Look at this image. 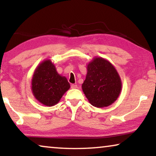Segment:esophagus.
<instances>
[{
	"label": "esophagus",
	"instance_id": "esophagus-1",
	"mask_svg": "<svg viewBox=\"0 0 156 156\" xmlns=\"http://www.w3.org/2000/svg\"><path fill=\"white\" fill-rule=\"evenodd\" d=\"M71 88L72 89H76V88H77V85H76V84H72L71 85Z\"/></svg>",
	"mask_w": 156,
	"mask_h": 156
}]
</instances>
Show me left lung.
Listing matches in <instances>:
<instances>
[{
	"label": "left lung",
	"mask_w": 156,
	"mask_h": 156,
	"mask_svg": "<svg viewBox=\"0 0 156 156\" xmlns=\"http://www.w3.org/2000/svg\"><path fill=\"white\" fill-rule=\"evenodd\" d=\"M83 92L94 106L100 108L112 104L121 90V80L112 64L102 57H95L87 65Z\"/></svg>",
	"instance_id": "left-lung-1"
}]
</instances>
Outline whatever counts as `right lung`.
Here are the masks:
<instances>
[{
  "instance_id": "add662e5",
  "label": "right lung",
  "mask_w": 156,
  "mask_h": 156,
  "mask_svg": "<svg viewBox=\"0 0 156 156\" xmlns=\"http://www.w3.org/2000/svg\"><path fill=\"white\" fill-rule=\"evenodd\" d=\"M70 88L67 78L57 73L50 59L40 64L34 72L32 91L35 99L47 106L57 104Z\"/></svg>"
}]
</instances>
